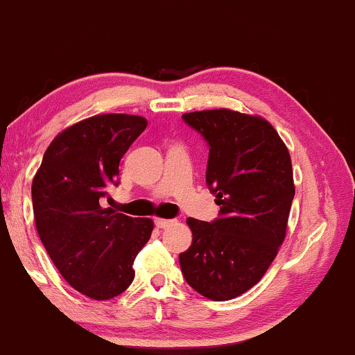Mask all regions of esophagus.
Returning <instances> with one entry per match:
<instances>
[{
  "instance_id": "esophagus-1",
  "label": "esophagus",
  "mask_w": 355,
  "mask_h": 355,
  "mask_svg": "<svg viewBox=\"0 0 355 355\" xmlns=\"http://www.w3.org/2000/svg\"><path fill=\"white\" fill-rule=\"evenodd\" d=\"M173 221L172 219H155V227H159V230H165V227L172 226Z\"/></svg>"
}]
</instances>
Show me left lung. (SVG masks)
<instances>
[{"mask_svg": "<svg viewBox=\"0 0 355 355\" xmlns=\"http://www.w3.org/2000/svg\"><path fill=\"white\" fill-rule=\"evenodd\" d=\"M182 118L208 144L206 185L219 216L187 219L193 241L178 260L193 290L226 302L257 284L285 239L295 196L290 154L259 116L209 110Z\"/></svg>", "mask_w": 355, "mask_h": 355, "instance_id": "8db88e82", "label": "left lung"}]
</instances>
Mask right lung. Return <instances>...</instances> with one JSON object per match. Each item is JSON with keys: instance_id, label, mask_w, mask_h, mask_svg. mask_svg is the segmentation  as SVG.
<instances>
[{"instance_id": "add662e5", "label": "right lung", "mask_w": 355, "mask_h": 355, "mask_svg": "<svg viewBox=\"0 0 355 355\" xmlns=\"http://www.w3.org/2000/svg\"><path fill=\"white\" fill-rule=\"evenodd\" d=\"M147 121L98 114L51 142L33 182L35 227L53 266L70 286L93 300L118 297L132 284V263L154 223L103 208L119 185V162Z\"/></svg>"}]
</instances>
